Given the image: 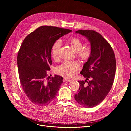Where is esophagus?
<instances>
[{
    "label": "esophagus",
    "mask_w": 131,
    "mask_h": 131,
    "mask_svg": "<svg viewBox=\"0 0 131 131\" xmlns=\"http://www.w3.org/2000/svg\"><path fill=\"white\" fill-rule=\"evenodd\" d=\"M71 81V80L70 79H63V82H70Z\"/></svg>",
    "instance_id": "obj_1"
}]
</instances>
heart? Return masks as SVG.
<instances>
[{
    "instance_id": "heart-1",
    "label": "heart",
    "mask_w": 131,
    "mask_h": 131,
    "mask_svg": "<svg viewBox=\"0 0 131 131\" xmlns=\"http://www.w3.org/2000/svg\"><path fill=\"white\" fill-rule=\"evenodd\" d=\"M69 43L76 52L78 58L84 62L87 61L91 56L92 51L89 47H83V42L78 38H70ZM61 45L60 40H57L52 45L51 49V56L53 60L59 59V52ZM80 70V64L77 61H65L57 67L56 73L58 75L67 78L74 77Z\"/></svg>"
}]
</instances>
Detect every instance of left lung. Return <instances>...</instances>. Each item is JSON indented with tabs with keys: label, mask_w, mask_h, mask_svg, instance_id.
Masks as SVG:
<instances>
[{
	"label": "left lung",
	"mask_w": 131,
	"mask_h": 131,
	"mask_svg": "<svg viewBox=\"0 0 131 131\" xmlns=\"http://www.w3.org/2000/svg\"><path fill=\"white\" fill-rule=\"evenodd\" d=\"M75 33L88 39L92 53L80 73L86 80L78 81L79 93L75 98L81 106L92 108L105 99L112 87L116 71L115 57L112 46L100 34L90 30H80Z\"/></svg>",
	"instance_id": "left-lung-1"
}]
</instances>
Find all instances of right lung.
Returning a JSON list of instances; mask_svg holds the SVG:
<instances>
[{"label":"right lung","mask_w":131,"mask_h":131,"mask_svg":"<svg viewBox=\"0 0 131 131\" xmlns=\"http://www.w3.org/2000/svg\"><path fill=\"white\" fill-rule=\"evenodd\" d=\"M72 30L43 26L28 35L19 49L17 63L19 78L24 93L34 104L45 106L56 96L63 78L48 77L52 64L53 43Z\"/></svg>","instance_id":"add662e5"}]
</instances>
